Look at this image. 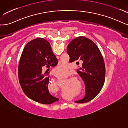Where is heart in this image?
<instances>
[{
  "mask_svg": "<svg viewBox=\"0 0 128 128\" xmlns=\"http://www.w3.org/2000/svg\"><path fill=\"white\" fill-rule=\"evenodd\" d=\"M68 70V68L65 65H61L60 66H58V67H57L55 69V71L57 73V74H59L64 75L66 74ZM73 86H75V84H73Z\"/></svg>",
  "mask_w": 128,
  "mask_h": 128,
  "instance_id": "1",
  "label": "heart"
}]
</instances>
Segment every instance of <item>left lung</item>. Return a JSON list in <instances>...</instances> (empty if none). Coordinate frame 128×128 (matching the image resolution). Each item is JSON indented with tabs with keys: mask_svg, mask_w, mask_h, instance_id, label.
Returning <instances> with one entry per match:
<instances>
[{
	"mask_svg": "<svg viewBox=\"0 0 128 128\" xmlns=\"http://www.w3.org/2000/svg\"><path fill=\"white\" fill-rule=\"evenodd\" d=\"M67 52L70 63L78 60L82 62V68L77 72L84 82L86 94L83 99L75 102H88L100 93L104 84L105 66L102 54L97 45L84 36L72 40L68 44Z\"/></svg>",
	"mask_w": 128,
	"mask_h": 128,
	"instance_id": "obj_1",
	"label": "left lung"
}]
</instances>
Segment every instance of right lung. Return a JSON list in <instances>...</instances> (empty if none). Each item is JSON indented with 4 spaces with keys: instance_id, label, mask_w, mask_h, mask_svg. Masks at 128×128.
Masks as SVG:
<instances>
[{
    "instance_id": "obj_1",
    "label": "right lung",
    "mask_w": 128,
    "mask_h": 128,
    "mask_svg": "<svg viewBox=\"0 0 128 128\" xmlns=\"http://www.w3.org/2000/svg\"><path fill=\"white\" fill-rule=\"evenodd\" d=\"M57 63L58 60L46 40L38 38L26 44L19 62L18 74L20 86L28 98L43 104H51L59 100L49 92V73H42V68L48 70Z\"/></svg>"
}]
</instances>
